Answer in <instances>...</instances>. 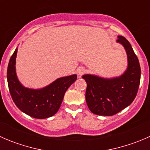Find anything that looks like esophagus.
Listing matches in <instances>:
<instances>
[{"instance_id": "34e87169", "label": "esophagus", "mask_w": 150, "mask_h": 150, "mask_svg": "<svg viewBox=\"0 0 150 150\" xmlns=\"http://www.w3.org/2000/svg\"><path fill=\"white\" fill-rule=\"evenodd\" d=\"M77 75H78V78H81L82 75L86 72V69L83 67H79L77 69Z\"/></svg>"}]
</instances>
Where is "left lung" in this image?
I'll return each mask as SVG.
<instances>
[{
	"label": "left lung",
	"mask_w": 150,
	"mask_h": 150,
	"mask_svg": "<svg viewBox=\"0 0 150 150\" xmlns=\"http://www.w3.org/2000/svg\"><path fill=\"white\" fill-rule=\"evenodd\" d=\"M116 42L125 48L128 67L120 76L103 78L86 74L83 78L87 83L86 101L92 113L97 115L112 116L133 102L140 83L139 62L131 43L122 36H117Z\"/></svg>",
	"instance_id": "left-lung-1"
}]
</instances>
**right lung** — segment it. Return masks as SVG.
I'll return each instance as SVG.
<instances>
[{"label":"right lung","mask_w":150,"mask_h":150,"mask_svg":"<svg viewBox=\"0 0 150 150\" xmlns=\"http://www.w3.org/2000/svg\"><path fill=\"white\" fill-rule=\"evenodd\" d=\"M17 51L16 48L7 69L8 89L13 102L21 111L34 118L45 119L54 115L61 106L68 88L77 80V75L57 78L41 88L25 87L16 75L15 65Z\"/></svg>","instance_id":"obj_1"}]
</instances>
